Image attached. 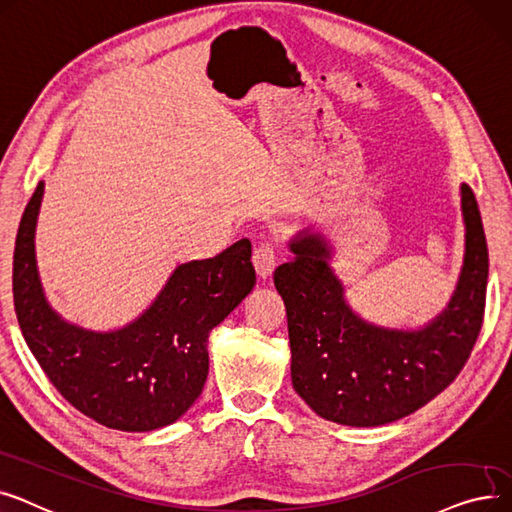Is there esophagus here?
Instances as JSON below:
<instances>
[{"label": "esophagus", "instance_id": "34e87169", "mask_svg": "<svg viewBox=\"0 0 512 512\" xmlns=\"http://www.w3.org/2000/svg\"><path fill=\"white\" fill-rule=\"evenodd\" d=\"M252 262L256 266V273L262 279L269 277L275 271V264H277V248H275V243L264 241V243H260V246H256L254 254H252Z\"/></svg>", "mask_w": 512, "mask_h": 512}]
</instances>
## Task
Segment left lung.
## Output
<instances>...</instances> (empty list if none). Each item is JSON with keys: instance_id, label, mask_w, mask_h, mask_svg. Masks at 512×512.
<instances>
[{"instance_id": "8db88e82", "label": "left lung", "mask_w": 512, "mask_h": 512, "mask_svg": "<svg viewBox=\"0 0 512 512\" xmlns=\"http://www.w3.org/2000/svg\"><path fill=\"white\" fill-rule=\"evenodd\" d=\"M465 264L448 308L419 331L362 321L344 298L319 233L289 241L294 260L277 266L287 310L291 383L316 415L352 427H377L419 410L458 377L479 337L488 287V243L477 200L462 183Z\"/></svg>"}]
</instances>
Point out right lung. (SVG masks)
Here are the masks:
<instances>
[{"mask_svg": "<svg viewBox=\"0 0 512 512\" xmlns=\"http://www.w3.org/2000/svg\"><path fill=\"white\" fill-rule=\"evenodd\" d=\"M41 198L39 181L14 248L12 291L24 342L58 392L95 423L120 431L175 423L204 389L210 331L256 283L250 239L177 266L154 304L127 327L89 331L66 323L43 296L35 260Z\"/></svg>", "mask_w": 512, "mask_h": 512, "instance_id": "add662e5", "label": "right lung"}]
</instances>
